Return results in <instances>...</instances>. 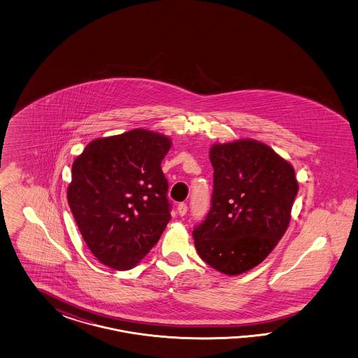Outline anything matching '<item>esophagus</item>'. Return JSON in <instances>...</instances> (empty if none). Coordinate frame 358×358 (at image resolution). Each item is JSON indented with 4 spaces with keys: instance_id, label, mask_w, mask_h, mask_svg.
Returning a JSON list of instances; mask_svg holds the SVG:
<instances>
[{
    "instance_id": "34e87169",
    "label": "esophagus",
    "mask_w": 358,
    "mask_h": 358,
    "mask_svg": "<svg viewBox=\"0 0 358 358\" xmlns=\"http://www.w3.org/2000/svg\"><path fill=\"white\" fill-rule=\"evenodd\" d=\"M177 213H178L181 217H184L185 214L187 213V205H186V203H178Z\"/></svg>"
}]
</instances>
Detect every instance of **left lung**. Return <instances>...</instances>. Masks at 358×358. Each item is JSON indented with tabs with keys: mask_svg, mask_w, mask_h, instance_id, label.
Masks as SVG:
<instances>
[{
	"mask_svg": "<svg viewBox=\"0 0 358 358\" xmlns=\"http://www.w3.org/2000/svg\"><path fill=\"white\" fill-rule=\"evenodd\" d=\"M211 207L193 231L199 257L236 275L265 260L286 232L298 182L294 168L256 141L217 144Z\"/></svg>",
	"mask_w": 358,
	"mask_h": 358,
	"instance_id": "left-lung-1",
	"label": "left lung"
}]
</instances>
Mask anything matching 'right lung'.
<instances>
[{
  "label": "right lung",
  "mask_w": 358,
  "mask_h": 358,
  "mask_svg": "<svg viewBox=\"0 0 358 358\" xmlns=\"http://www.w3.org/2000/svg\"><path fill=\"white\" fill-rule=\"evenodd\" d=\"M171 141L129 131L89 143L72 165L68 203L89 250L103 265L129 271L155 247L172 205L162 160Z\"/></svg>",
  "instance_id": "right-lung-1"
}]
</instances>
